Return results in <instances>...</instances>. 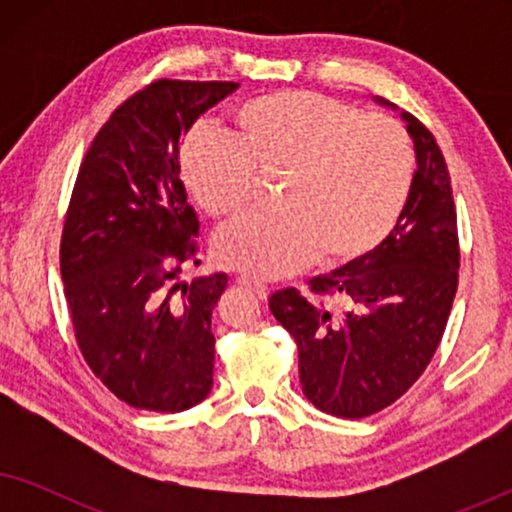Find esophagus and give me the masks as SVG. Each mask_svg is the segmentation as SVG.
<instances>
[{
  "instance_id": "34e87169",
  "label": "esophagus",
  "mask_w": 512,
  "mask_h": 512,
  "mask_svg": "<svg viewBox=\"0 0 512 512\" xmlns=\"http://www.w3.org/2000/svg\"><path fill=\"white\" fill-rule=\"evenodd\" d=\"M237 284L244 286V289H249L251 293H254V296H256L258 300H268V296H270V289H268V286H263L261 282H256V279H249V277H237Z\"/></svg>"
}]
</instances>
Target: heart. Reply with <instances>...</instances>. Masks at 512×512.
<instances>
[{"instance_id":"obj_1","label":"heart","mask_w":512,"mask_h":512,"mask_svg":"<svg viewBox=\"0 0 512 512\" xmlns=\"http://www.w3.org/2000/svg\"><path fill=\"white\" fill-rule=\"evenodd\" d=\"M235 137L198 128L181 146V179L214 219L249 205L256 170H284L270 212L247 214L214 240L216 261L256 279L361 261L401 219L415 149L394 118L310 90L256 97L235 114Z\"/></svg>"}]
</instances>
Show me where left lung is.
<instances>
[{"label":"left lung","mask_w":512,"mask_h":512,"mask_svg":"<svg viewBox=\"0 0 512 512\" xmlns=\"http://www.w3.org/2000/svg\"><path fill=\"white\" fill-rule=\"evenodd\" d=\"M401 116L417 172L391 235L361 261L310 279V296L282 289L270 298V312L298 345L303 394L335 417L375 415L422 377L457 293L450 172L426 125L408 111Z\"/></svg>","instance_id":"8db88e82"}]
</instances>
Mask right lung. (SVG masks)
<instances>
[{
    "mask_svg": "<svg viewBox=\"0 0 512 512\" xmlns=\"http://www.w3.org/2000/svg\"><path fill=\"white\" fill-rule=\"evenodd\" d=\"M237 88L149 83L109 116L76 174L60 240L74 338L97 380L137 410L181 412L212 391V310L228 277L177 282L200 263L179 144Z\"/></svg>",
    "mask_w": 512,
    "mask_h": 512,
    "instance_id": "obj_1",
    "label": "right lung"
}]
</instances>
